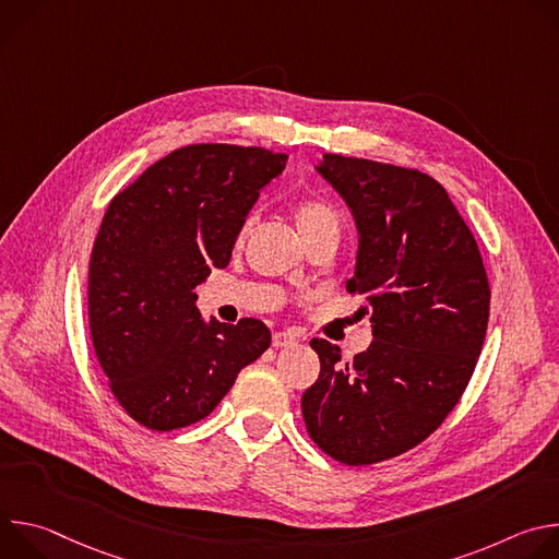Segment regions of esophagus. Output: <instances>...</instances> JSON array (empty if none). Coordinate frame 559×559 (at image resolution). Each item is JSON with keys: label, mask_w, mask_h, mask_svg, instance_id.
Instances as JSON below:
<instances>
[{"label": "esophagus", "mask_w": 559, "mask_h": 559, "mask_svg": "<svg viewBox=\"0 0 559 559\" xmlns=\"http://www.w3.org/2000/svg\"><path fill=\"white\" fill-rule=\"evenodd\" d=\"M296 343V336L292 334V332H276L274 336H272V345L274 347H289V345H294Z\"/></svg>", "instance_id": "1"}]
</instances>
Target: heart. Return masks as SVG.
I'll list each match as a JSON object with an SVG mask.
<instances>
[{
  "label": "heart",
  "mask_w": 559,
  "mask_h": 559,
  "mask_svg": "<svg viewBox=\"0 0 559 559\" xmlns=\"http://www.w3.org/2000/svg\"><path fill=\"white\" fill-rule=\"evenodd\" d=\"M296 225L300 236L321 231V229H334L338 231V216L336 212L321 199H305L294 210Z\"/></svg>",
  "instance_id": "obj_1"
}]
</instances>
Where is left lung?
<instances>
[{
    "label": "left lung",
    "mask_w": 559,
    "mask_h": 559,
    "mask_svg": "<svg viewBox=\"0 0 559 559\" xmlns=\"http://www.w3.org/2000/svg\"><path fill=\"white\" fill-rule=\"evenodd\" d=\"M349 207L358 252L349 292L367 294L371 345L352 362L311 341L321 376L302 393L311 440L362 466L433 433L480 356L491 289L475 238L431 177L341 154L316 166Z\"/></svg>",
    "instance_id": "obj_1"
}]
</instances>
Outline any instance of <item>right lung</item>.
Segmentation results:
<instances>
[{
  "label": "right lung",
  "instance_id": "obj_1",
  "mask_svg": "<svg viewBox=\"0 0 559 559\" xmlns=\"http://www.w3.org/2000/svg\"><path fill=\"white\" fill-rule=\"evenodd\" d=\"M285 162L263 147L186 145L110 201L91 257V334L115 397L139 425L199 423L270 347L257 318L205 321L194 289L229 263L248 212Z\"/></svg>",
  "mask_w": 559,
  "mask_h": 559
}]
</instances>
